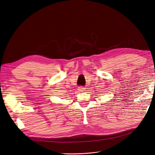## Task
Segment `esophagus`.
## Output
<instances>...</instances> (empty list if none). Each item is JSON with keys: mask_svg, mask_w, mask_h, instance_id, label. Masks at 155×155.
Instances as JSON below:
<instances>
[{"mask_svg": "<svg viewBox=\"0 0 155 155\" xmlns=\"http://www.w3.org/2000/svg\"><path fill=\"white\" fill-rule=\"evenodd\" d=\"M85 88L84 86H80L78 88V90L79 92H84L85 91Z\"/></svg>", "mask_w": 155, "mask_h": 155, "instance_id": "1", "label": "esophagus"}]
</instances>
